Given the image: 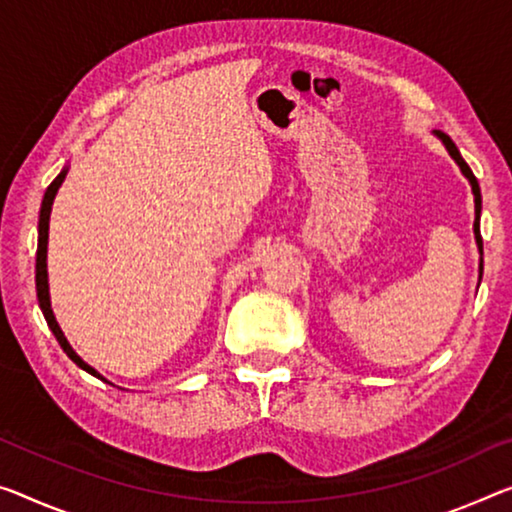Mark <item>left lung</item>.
Returning a JSON list of instances; mask_svg holds the SVG:
<instances>
[{
  "mask_svg": "<svg viewBox=\"0 0 512 512\" xmlns=\"http://www.w3.org/2000/svg\"><path fill=\"white\" fill-rule=\"evenodd\" d=\"M437 137L444 141L446 151L451 153L453 160L460 164L462 174H465V176L469 178V183H471V190H474V201H476V222H474V233H476L478 249H481V254H483V238H481V187H478V180H476V176H474V171H471V169H469V164H467L465 160H462V155H460V151H458V146L453 144V139L448 137V135H444L442 130H437ZM481 274H483V258H481Z\"/></svg>",
  "mask_w": 512,
  "mask_h": 512,
  "instance_id": "obj_1",
  "label": "left lung"
}]
</instances>
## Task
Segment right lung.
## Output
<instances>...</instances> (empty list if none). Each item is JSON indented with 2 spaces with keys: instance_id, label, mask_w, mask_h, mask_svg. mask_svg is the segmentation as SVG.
I'll use <instances>...</instances> for the list:
<instances>
[{
  "instance_id": "right-lung-1",
  "label": "right lung",
  "mask_w": 512,
  "mask_h": 512,
  "mask_svg": "<svg viewBox=\"0 0 512 512\" xmlns=\"http://www.w3.org/2000/svg\"><path fill=\"white\" fill-rule=\"evenodd\" d=\"M66 178V171H61V174L52 180L50 187L45 190V196H43V206H41V219H38V249H36V293H38V304H41L43 309V316L47 320V325H50L52 334L57 336V341L61 348H64L66 355L75 361L77 366L84 368L86 373L96 375L100 377L96 371L89 364H84V361L75 355V350L70 348L64 332H61L57 320H54V313H52V306H50V290H47V229H50V212H52V201L54 196H57V190L61 187V183H64Z\"/></svg>"
}]
</instances>
